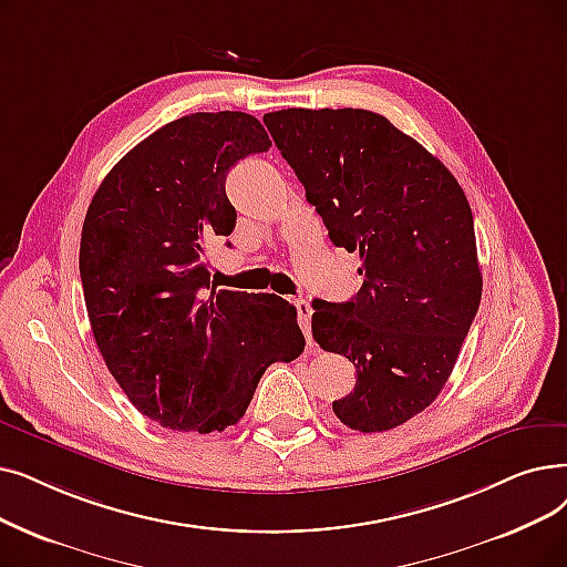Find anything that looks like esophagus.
Returning a JSON list of instances; mask_svg holds the SVG:
<instances>
[{"mask_svg":"<svg viewBox=\"0 0 567 567\" xmlns=\"http://www.w3.org/2000/svg\"><path fill=\"white\" fill-rule=\"evenodd\" d=\"M293 306H297L299 324H301V329H303V333H306V340H308V342H312V333H310V317H312V308H310V303H308L306 299H297V301H293Z\"/></svg>","mask_w":567,"mask_h":567,"instance_id":"esophagus-1","label":"esophagus"}]
</instances>
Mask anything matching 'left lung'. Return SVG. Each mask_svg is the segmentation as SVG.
Returning <instances> with one entry per match:
<instances>
[{
    "label": "left lung",
    "mask_w": 567,
    "mask_h": 567,
    "mask_svg": "<svg viewBox=\"0 0 567 567\" xmlns=\"http://www.w3.org/2000/svg\"><path fill=\"white\" fill-rule=\"evenodd\" d=\"M264 125L333 245L361 259L352 301H312V338L357 368L333 412L352 431L396 429L435 401L477 315L473 210L452 171L380 113L285 109Z\"/></svg>",
    "instance_id": "obj_1"
}]
</instances>
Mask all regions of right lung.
I'll use <instances>...</instances> for the list:
<instances>
[{
	"instance_id": "right-lung-1",
	"label": "right lung",
	"mask_w": 567,
	"mask_h": 567,
	"mask_svg": "<svg viewBox=\"0 0 567 567\" xmlns=\"http://www.w3.org/2000/svg\"><path fill=\"white\" fill-rule=\"evenodd\" d=\"M270 147L240 111L168 122L94 192L81 236L90 327L111 375L168 431L213 433L248 410L266 368L301 357L297 308L210 285L206 245L229 236V168Z\"/></svg>"
}]
</instances>
